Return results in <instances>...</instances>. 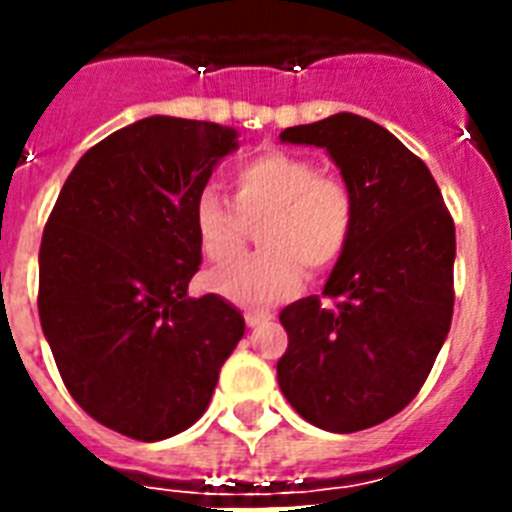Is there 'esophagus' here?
<instances>
[{
  "mask_svg": "<svg viewBox=\"0 0 512 512\" xmlns=\"http://www.w3.org/2000/svg\"><path fill=\"white\" fill-rule=\"evenodd\" d=\"M273 313L268 311H247L244 313V321H247V327H260L265 321H271Z\"/></svg>",
  "mask_w": 512,
  "mask_h": 512,
  "instance_id": "34e87169",
  "label": "esophagus"
}]
</instances>
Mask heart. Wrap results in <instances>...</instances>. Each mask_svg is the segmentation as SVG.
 Returning <instances> with one entry per match:
<instances>
[{"label": "heart", "instance_id": "heart-1", "mask_svg": "<svg viewBox=\"0 0 512 512\" xmlns=\"http://www.w3.org/2000/svg\"><path fill=\"white\" fill-rule=\"evenodd\" d=\"M233 201L212 188L196 196L193 225L201 252L215 265L239 260L257 231L249 260L209 273V289L241 305L273 303L303 284L305 268L321 276L345 255L356 201L348 180L321 172L313 159L271 148L231 172Z\"/></svg>", "mask_w": 512, "mask_h": 512}]
</instances>
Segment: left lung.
I'll list each match as a JSON object with an SVG mask.
<instances>
[{"label":"left lung","mask_w":512,"mask_h":512,"mask_svg":"<svg viewBox=\"0 0 512 512\" xmlns=\"http://www.w3.org/2000/svg\"><path fill=\"white\" fill-rule=\"evenodd\" d=\"M284 143L327 148L348 180L356 217L345 255L316 295L281 311L287 353L279 388L316 428L380 425L428 380L454 311V220L420 156L356 114L281 132Z\"/></svg>","instance_id":"1"}]
</instances>
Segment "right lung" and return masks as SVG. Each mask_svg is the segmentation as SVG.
<instances>
[{"label": "right lung", "mask_w": 512, "mask_h": 512, "mask_svg": "<svg viewBox=\"0 0 512 512\" xmlns=\"http://www.w3.org/2000/svg\"><path fill=\"white\" fill-rule=\"evenodd\" d=\"M236 148L215 122L148 116L79 159L39 247V321L74 401L135 441L199 420L244 316L188 297L201 265L196 196Z\"/></svg>", "instance_id": "right-lung-1"}]
</instances>
